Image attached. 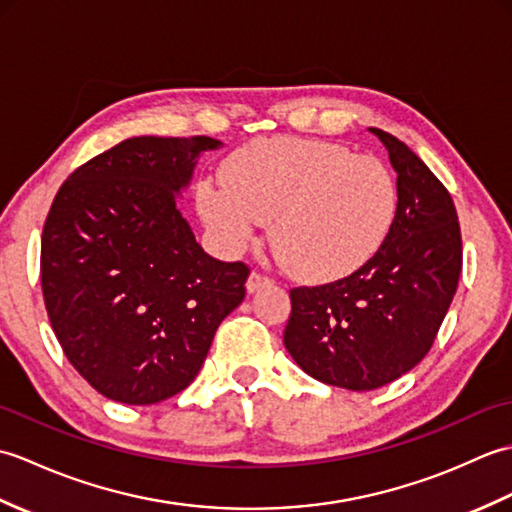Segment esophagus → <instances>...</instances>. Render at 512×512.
I'll return each mask as SVG.
<instances>
[{
    "label": "esophagus",
    "mask_w": 512,
    "mask_h": 512,
    "mask_svg": "<svg viewBox=\"0 0 512 512\" xmlns=\"http://www.w3.org/2000/svg\"><path fill=\"white\" fill-rule=\"evenodd\" d=\"M266 286H270V279L264 277V275H259V273H253V275L246 279V292H248V295H255V292H259V290L266 288Z\"/></svg>",
    "instance_id": "1"
}]
</instances>
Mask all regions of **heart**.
I'll list each match as a JSON object with an SVG mask.
<instances>
[{"label":"heart","instance_id":"b5f03b06","mask_svg":"<svg viewBox=\"0 0 512 512\" xmlns=\"http://www.w3.org/2000/svg\"><path fill=\"white\" fill-rule=\"evenodd\" d=\"M224 182H200V217L226 255H239L257 228L288 273L308 284L354 275L372 259L398 211L391 171L374 156H354L319 138L273 136L228 158Z\"/></svg>","mask_w":512,"mask_h":512}]
</instances>
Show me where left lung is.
<instances>
[{
	"mask_svg": "<svg viewBox=\"0 0 512 512\" xmlns=\"http://www.w3.org/2000/svg\"><path fill=\"white\" fill-rule=\"evenodd\" d=\"M396 171L398 211L383 248L354 275L290 290L284 345L325 385L372 391L431 350L462 273V237L449 191L398 138L369 127Z\"/></svg>",
	"mask_w": 512,
	"mask_h": 512,
	"instance_id": "1",
	"label": "left lung"
}]
</instances>
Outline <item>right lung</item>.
<instances>
[{"instance_id":"add662e5","label":"right lung","mask_w":512,"mask_h":512,"mask_svg":"<svg viewBox=\"0 0 512 512\" xmlns=\"http://www.w3.org/2000/svg\"><path fill=\"white\" fill-rule=\"evenodd\" d=\"M220 140L134 136L63 182L41 235V288L65 356L105 398L154 405L198 376L248 268L195 242L176 198Z\"/></svg>"}]
</instances>
